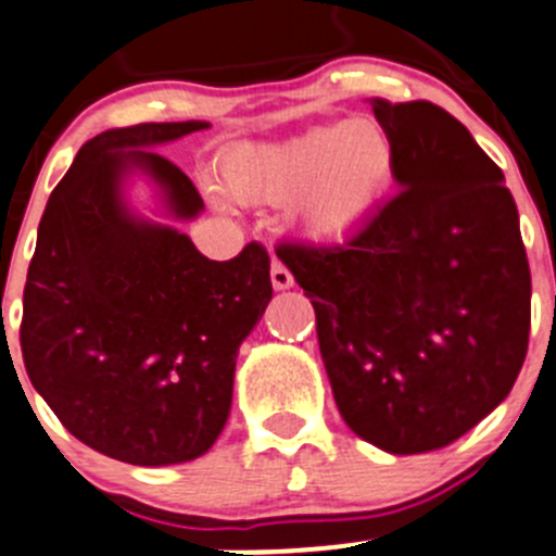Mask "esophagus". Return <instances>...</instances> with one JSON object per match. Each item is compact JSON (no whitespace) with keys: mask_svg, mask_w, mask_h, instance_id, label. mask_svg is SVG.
<instances>
[{"mask_svg":"<svg viewBox=\"0 0 556 556\" xmlns=\"http://www.w3.org/2000/svg\"><path fill=\"white\" fill-rule=\"evenodd\" d=\"M269 281H273V287L281 292V289H292L294 287V278L292 273H289L287 267H283L281 262H273V267H269Z\"/></svg>","mask_w":556,"mask_h":556,"instance_id":"obj_1","label":"esophagus"}]
</instances>
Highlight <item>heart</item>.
I'll return each instance as SVG.
<instances>
[{
	"instance_id": "1",
	"label": "heart",
	"mask_w": 556,
	"mask_h": 556,
	"mask_svg": "<svg viewBox=\"0 0 556 556\" xmlns=\"http://www.w3.org/2000/svg\"><path fill=\"white\" fill-rule=\"evenodd\" d=\"M394 142L371 118L325 124L278 146H242L223 160L226 190L242 203H292L308 237H339L383 201Z\"/></svg>"
}]
</instances>
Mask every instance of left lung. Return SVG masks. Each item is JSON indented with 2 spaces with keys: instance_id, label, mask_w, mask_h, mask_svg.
<instances>
[{
  "instance_id": "8db88e82",
  "label": "left lung",
  "mask_w": 556,
  "mask_h": 556,
  "mask_svg": "<svg viewBox=\"0 0 556 556\" xmlns=\"http://www.w3.org/2000/svg\"><path fill=\"white\" fill-rule=\"evenodd\" d=\"M394 142L391 201L336 244H278L317 314L333 400L391 455L452 444L510 394L532 275L504 173L430 101L371 99Z\"/></svg>"
}]
</instances>
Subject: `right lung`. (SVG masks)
<instances>
[{
    "label": "right lung",
    "mask_w": 556,
    "mask_h": 556,
    "mask_svg": "<svg viewBox=\"0 0 556 556\" xmlns=\"http://www.w3.org/2000/svg\"><path fill=\"white\" fill-rule=\"evenodd\" d=\"M206 126L137 124L85 142L46 203L29 262V380L71 435L131 466L212 450L231 410L239 344L273 298L258 242L212 262L187 233L126 206L124 181L140 170L167 215H201L195 185L149 149Z\"/></svg>",
    "instance_id": "add662e5"
}]
</instances>
